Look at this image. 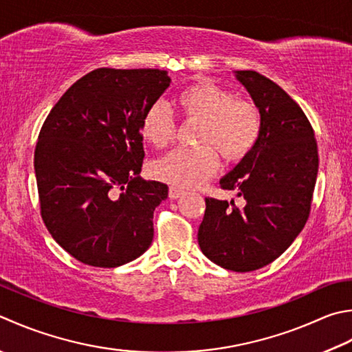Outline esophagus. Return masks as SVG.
<instances>
[{
  "label": "esophagus",
  "instance_id": "1",
  "mask_svg": "<svg viewBox=\"0 0 352 352\" xmlns=\"http://www.w3.org/2000/svg\"><path fill=\"white\" fill-rule=\"evenodd\" d=\"M183 195H184V190L175 188V186H170V188H169V198L177 199V198H180Z\"/></svg>",
  "mask_w": 352,
  "mask_h": 352
}]
</instances>
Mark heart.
<instances>
[{"label":"heart","instance_id":"b5f03b06","mask_svg":"<svg viewBox=\"0 0 352 352\" xmlns=\"http://www.w3.org/2000/svg\"><path fill=\"white\" fill-rule=\"evenodd\" d=\"M177 105L188 120H198L197 139L201 146L178 148L154 164L158 180L178 188H197L215 174L219 157L238 162L258 143L263 120L254 103L236 99L230 89L212 82H197L182 89ZM142 137L155 148L174 140L175 122L162 102L151 105L142 119ZM217 150L215 151L214 149Z\"/></svg>","mask_w":352,"mask_h":352}]
</instances>
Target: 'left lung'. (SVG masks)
<instances>
[{
	"label": "left lung",
	"mask_w": 352,
	"mask_h": 352,
	"mask_svg": "<svg viewBox=\"0 0 352 352\" xmlns=\"http://www.w3.org/2000/svg\"><path fill=\"white\" fill-rule=\"evenodd\" d=\"M235 78L258 108L263 129L254 148L219 180L245 206L206 198L198 244L212 263L243 273L273 263L304 229L319 157L307 116L284 89L252 70Z\"/></svg>",
	"instance_id": "left-lung-1"
}]
</instances>
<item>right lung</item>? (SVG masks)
<instances>
[{
	"instance_id": "obj_1",
	"label": "right lung",
	"mask_w": 352,
	"mask_h": 352,
	"mask_svg": "<svg viewBox=\"0 0 352 352\" xmlns=\"http://www.w3.org/2000/svg\"><path fill=\"white\" fill-rule=\"evenodd\" d=\"M170 85L157 68H98L53 107L34 149L41 215L80 263L113 268L149 249L168 186L140 177L142 119Z\"/></svg>"
}]
</instances>
